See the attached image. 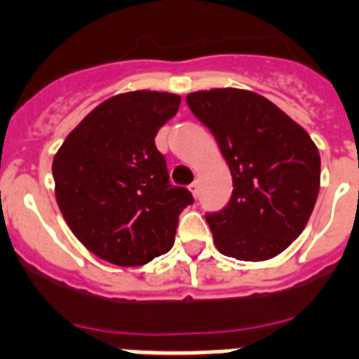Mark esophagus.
Wrapping results in <instances>:
<instances>
[{"instance_id": "34e87169", "label": "esophagus", "mask_w": 359, "mask_h": 359, "mask_svg": "<svg viewBox=\"0 0 359 359\" xmlns=\"http://www.w3.org/2000/svg\"><path fill=\"white\" fill-rule=\"evenodd\" d=\"M190 191L194 194V196H198V194H199V182H198V180H194V182H191Z\"/></svg>"}]
</instances>
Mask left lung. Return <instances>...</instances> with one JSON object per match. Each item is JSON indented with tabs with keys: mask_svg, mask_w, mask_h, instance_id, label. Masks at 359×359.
I'll use <instances>...</instances> for the list:
<instances>
[{
	"mask_svg": "<svg viewBox=\"0 0 359 359\" xmlns=\"http://www.w3.org/2000/svg\"><path fill=\"white\" fill-rule=\"evenodd\" d=\"M186 103L215 135L233 179L228 205L205 215L216 248L243 262L275 258L305 229L318 198L316 144L254 92L203 90Z\"/></svg>",
	"mask_w": 359,
	"mask_h": 359,
	"instance_id": "left-lung-1",
	"label": "left lung"
}]
</instances>
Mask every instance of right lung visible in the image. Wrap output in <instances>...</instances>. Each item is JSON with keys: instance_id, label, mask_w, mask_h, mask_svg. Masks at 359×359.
I'll return each mask as SVG.
<instances>
[{"instance_id": "1", "label": "right lung", "mask_w": 359, "mask_h": 359, "mask_svg": "<svg viewBox=\"0 0 359 359\" xmlns=\"http://www.w3.org/2000/svg\"><path fill=\"white\" fill-rule=\"evenodd\" d=\"M165 92H128L103 101L54 156L56 201L65 222L97 258L122 267L149 264L173 246L191 194L169 182L154 137L179 111Z\"/></svg>"}]
</instances>
